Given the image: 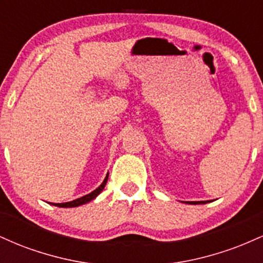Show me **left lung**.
<instances>
[{
    "instance_id": "left-lung-1",
    "label": "left lung",
    "mask_w": 263,
    "mask_h": 263,
    "mask_svg": "<svg viewBox=\"0 0 263 263\" xmlns=\"http://www.w3.org/2000/svg\"><path fill=\"white\" fill-rule=\"evenodd\" d=\"M208 201H190V204H205Z\"/></svg>"
}]
</instances>
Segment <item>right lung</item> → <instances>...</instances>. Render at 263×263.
I'll use <instances>...</instances> for the list:
<instances>
[{
  "instance_id": "1",
  "label": "right lung",
  "mask_w": 263,
  "mask_h": 263,
  "mask_svg": "<svg viewBox=\"0 0 263 263\" xmlns=\"http://www.w3.org/2000/svg\"><path fill=\"white\" fill-rule=\"evenodd\" d=\"M107 178H108V173L106 178H105V180L102 182V184L100 186H99L98 189H95L93 192L90 193V194L85 195V197H81L79 199H75L73 201H68V203H62V204H53L55 205V206H59V208H75V206H79V205H83V204H86L89 203V201H91L92 199H95L98 197L99 194L102 192V189L105 188V185H106V182H107Z\"/></svg>"
}]
</instances>
